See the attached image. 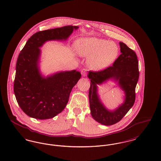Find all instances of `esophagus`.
<instances>
[{
  "label": "esophagus",
  "instance_id": "esophagus-1",
  "mask_svg": "<svg viewBox=\"0 0 161 161\" xmlns=\"http://www.w3.org/2000/svg\"><path fill=\"white\" fill-rule=\"evenodd\" d=\"M86 69H83L81 70V74H82V75H85V74H86Z\"/></svg>",
  "mask_w": 161,
  "mask_h": 161
}]
</instances>
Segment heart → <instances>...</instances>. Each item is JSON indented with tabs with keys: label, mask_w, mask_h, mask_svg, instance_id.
I'll return each instance as SVG.
<instances>
[{
	"label": "heart",
	"mask_w": 161,
	"mask_h": 161,
	"mask_svg": "<svg viewBox=\"0 0 161 161\" xmlns=\"http://www.w3.org/2000/svg\"><path fill=\"white\" fill-rule=\"evenodd\" d=\"M76 51L79 55L88 58V66L95 70L105 69L116 58L118 47L112 42L102 38H80L77 41Z\"/></svg>",
	"instance_id": "b5f03b06"
}]
</instances>
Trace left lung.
<instances>
[{"label": "left lung", "mask_w": 161, "mask_h": 161, "mask_svg": "<svg viewBox=\"0 0 161 161\" xmlns=\"http://www.w3.org/2000/svg\"><path fill=\"white\" fill-rule=\"evenodd\" d=\"M119 45L121 54L112 66L99 71L90 70L88 73L91 82L89 92L91 113L95 121L105 125L121 121L135 101V89L139 76L138 57L135 52L123 42H119ZM110 78L118 81L125 93L124 103L114 111L103 106L97 93V85Z\"/></svg>", "instance_id": "1"}]
</instances>
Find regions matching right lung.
<instances>
[{
    "label": "right lung",
    "mask_w": 161,
    "mask_h": 161,
    "mask_svg": "<svg viewBox=\"0 0 161 161\" xmlns=\"http://www.w3.org/2000/svg\"><path fill=\"white\" fill-rule=\"evenodd\" d=\"M78 26L68 25L39 31L29 38L19 55L14 92L18 104L29 116L46 119L61 112L74 86L81 78L75 70L43 77L38 67L40 47L48 40H66Z\"/></svg>",
    "instance_id": "obj_1"
}]
</instances>
